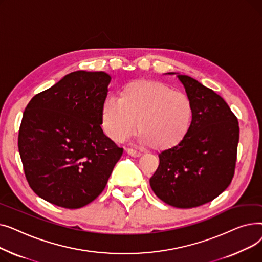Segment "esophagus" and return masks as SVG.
Here are the masks:
<instances>
[{
  "instance_id": "esophagus-1",
  "label": "esophagus",
  "mask_w": 262,
  "mask_h": 262,
  "mask_svg": "<svg viewBox=\"0 0 262 262\" xmlns=\"http://www.w3.org/2000/svg\"><path fill=\"white\" fill-rule=\"evenodd\" d=\"M125 152H126L127 155H129L130 157H134V158H138V157L141 156V153L136 152L135 149H132V148H127V149L125 150Z\"/></svg>"
}]
</instances>
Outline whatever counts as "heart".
<instances>
[{"instance_id": "heart-1", "label": "heart", "mask_w": 262, "mask_h": 262, "mask_svg": "<svg viewBox=\"0 0 262 262\" xmlns=\"http://www.w3.org/2000/svg\"><path fill=\"white\" fill-rule=\"evenodd\" d=\"M101 125L115 142L127 139L138 125L139 141L156 150H169L188 137L194 108L188 96L162 82L136 79L108 95L101 105Z\"/></svg>"}]
</instances>
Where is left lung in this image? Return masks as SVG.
<instances>
[{"instance_id":"obj_1","label":"left lung","mask_w":262,"mask_h":262,"mask_svg":"<svg viewBox=\"0 0 262 262\" xmlns=\"http://www.w3.org/2000/svg\"><path fill=\"white\" fill-rule=\"evenodd\" d=\"M177 77L193 105V125L183 143L159 154V166L149 185L164 203L193 208L214 200L231 183L239 123L213 90L188 75L177 73Z\"/></svg>"}]
</instances>
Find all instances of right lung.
<instances>
[{
    "instance_id": "obj_1",
    "label": "right lung",
    "mask_w": 262,
    "mask_h": 262,
    "mask_svg": "<svg viewBox=\"0 0 262 262\" xmlns=\"http://www.w3.org/2000/svg\"><path fill=\"white\" fill-rule=\"evenodd\" d=\"M110 80L103 71H75L27 104L18 147L26 180L39 198L76 209L102 193L123 154L101 127Z\"/></svg>"
}]
</instances>
